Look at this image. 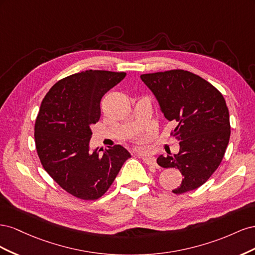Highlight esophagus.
<instances>
[{
  "label": "esophagus",
  "instance_id": "esophagus-1",
  "mask_svg": "<svg viewBox=\"0 0 255 255\" xmlns=\"http://www.w3.org/2000/svg\"><path fill=\"white\" fill-rule=\"evenodd\" d=\"M141 158H142V160L144 161V163L146 164V165H149V166H153V167H157V163H156V158L154 157V156H141Z\"/></svg>",
  "mask_w": 255,
  "mask_h": 255
}]
</instances>
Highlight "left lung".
Wrapping results in <instances>:
<instances>
[{
    "label": "left lung",
    "mask_w": 255,
    "mask_h": 255,
    "mask_svg": "<svg viewBox=\"0 0 255 255\" xmlns=\"http://www.w3.org/2000/svg\"><path fill=\"white\" fill-rule=\"evenodd\" d=\"M156 98L180 151L158 156L164 168L179 169L184 176L174 194H184L203 185L220 165L230 140V115L226 100L212 84L191 72L170 70L140 75Z\"/></svg>",
    "instance_id": "1"
}]
</instances>
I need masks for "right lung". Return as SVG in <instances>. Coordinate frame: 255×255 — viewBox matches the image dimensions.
I'll return each mask as SVG.
<instances>
[{"instance_id":"add662e5","label":"right lung","mask_w":255,"mask_h":255,"mask_svg":"<svg viewBox=\"0 0 255 255\" xmlns=\"http://www.w3.org/2000/svg\"><path fill=\"white\" fill-rule=\"evenodd\" d=\"M126 75L104 70L82 71L58 81L42 100L35 123L38 156L52 179L76 198L102 197L130 157L120 144L105 151H91L89 146L90 128L101 116L102 97Z\"/></svg>"}]
</instances>
